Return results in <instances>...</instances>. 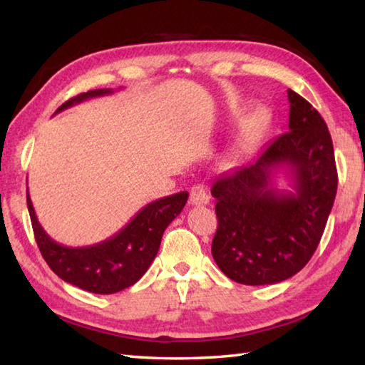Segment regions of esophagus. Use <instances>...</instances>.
<instances>
[{"instance_id":"34e87169","label":"esophagus","mask_w":365,"mask_h":365,"mask_svg":"<svg viewBox=\"0 0 365 365\" xmlns=\"http://www.w3.org/2000/svg\"><path fill=\"white\" fill-rule=\"evenodd\" d=\"M190 202L191 205H207L210 202L207 187H204V185H195L190 191Z\"/></svg>"}]
</instances>
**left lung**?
<instances>
[{
    "label": "left lung",
    "mask_w": 365,
    "mask_h": 365,
    "mask_svg": "<svg viewBox=\"0 0 365 365\" xmlns=\"http://www.w3.org/2000/svg\"><path fill=\"white\" fill-rule=\"evenodd\" d=\"M287 94L289 131L212 187L218 216L212 254L238 284H277L304 268L336 199L337 169L327 123L306 98L292 89ZM281 170L292 190L277 188Z\"/></svg>",
    "instance_id": "obj_1"
}]
</instances>
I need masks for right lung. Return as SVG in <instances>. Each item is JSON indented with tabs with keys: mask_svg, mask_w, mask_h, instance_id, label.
Masks as SVG:
<instances>
[{
	"mask_svg": "<svg viewBox=\"0 0 365 365\" xmlns=\"http://www.w3.org/2000/svg\"><path fill=\"white\" fill-rule=\"evenodd\" d=\"M108 94H113V91L96 89L84 92L67 100L56 113L88 98ZM187 200V191L153 200L143 207L115 235L92 246L68 247L54 242L43 230L26 191L31 224L45 262L63 281L98 294L118 293L144 276L160 250L166 227L183 210Z\"/></svg>",
	"mask_w": 365,
	"mask_h": 365,
	"instance_id": "add662e5",
	"label": "right lung"
}]
</instances>
